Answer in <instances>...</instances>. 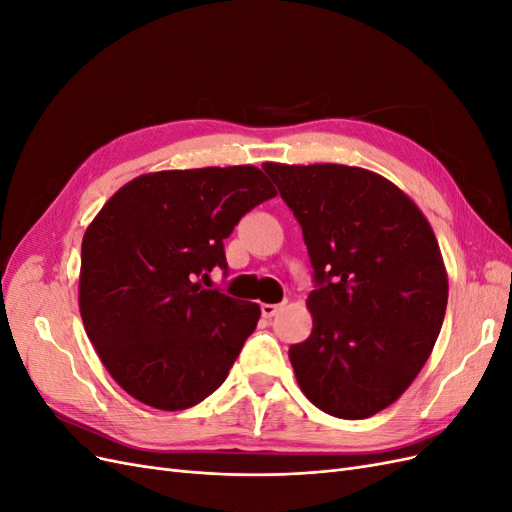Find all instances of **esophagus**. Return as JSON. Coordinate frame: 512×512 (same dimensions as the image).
<instances>
[{"label": "esophagus", "mask_w": 512, "mask_h": 512, "mask_svg": "<svg viewBox=\"0 0 512 512\" xmlns=\"http://www.w3.org/2000/svg\"><path fill=\"white\" fill-rule=\"evenodd\" d=\"M282 307H284V303H262L260 312L265 318H273L277 312H282Z\"/></svg>", "instance_id": "34e87169"}]
</instances>
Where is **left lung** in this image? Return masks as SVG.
<instances>
[{
  "instance_id": "left-lung-1",
  "label": "left lung",
  "mask_w": 512,
  "mask_h": 512,
  "mask_svg": "<svg viewBox=\"0 0 512 512\" xmlns=\"http://www.w3.org/2000/svg\"><path fill=\"white\" fill-rule=\"evenodd\" d=\"M301 224L316 290L314 327L288 350L316 408L367 418L401 397L440 335L448 277L436 235L410 196L344 164H262Z\"/></svg>"
}]
</instances>
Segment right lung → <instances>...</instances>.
Segmentation results:
<instances>
[{"instance_id":"add662e5","label":"right lung","mask_w":512,"mask_h":512,"mask_svg":"<svg viewBox=\"0 0 512 512\" xmlns=\"http://www.w3.org/2000/svg\"><path fill=\"white\" fill-rule=\"evenodd\" d=\"M277 192L256 166L160 170L117 190L85 230L79 307L108 374L134 399L185 410L220 389L258 303L203 282L224 239Z\"/></svg>"}]
</instances>
